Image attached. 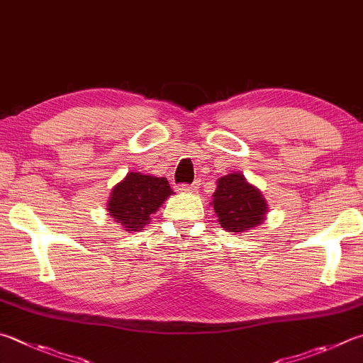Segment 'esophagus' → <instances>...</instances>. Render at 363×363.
Listing matches in <instances>:
<instances>
[{"label":"esophagus","instance_id":"obj_1","mask_svg":"<svg viewBox=\"0 0 363 363\" xmlns=\"http://www.w3.org/2000/svg\"><path fill=\"white\" fill-rule=\"evenodd\" d=\"M199 187H200L199 181H195L192 184H182L181 190H184V192H196V190H199Z\"/></svg>","mask_w":363,"mask_h":363}]
</instances>
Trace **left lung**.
<instances>
[{
	"label": "left lung",
	"instance_id": "obj_1",
	"mask_svg": "<svg viewBox=\"0 0 363 363\" xmlns=\"http://www.w3.org/2000/svg\"><path fill=\"white\" fill-rule=\"evenodd\" d=\"M213 208L220 227L241 233L260 225L267 213V203L259 189L246 182L245 176L232 173L217 181Z\"/></svg>",
	"mask_w": 363,
	"mask_h": 363
}]
</instances>
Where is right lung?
<instances>
[{"instance_id":"add662e5","label":"right lung","mask_w":363,"mask_h":363,"mask_svg":"<svg viewBox=\"0 0 363 363\" xmlns=\"http://www.w3.org/2000/svg\"><path fill=\"white\" fill-rule=\"evenodd\" d=\"M173 194L167 177L128 173L113 189L108 203L109 216L127 232H140L149 223L150 214Z\"/></svg>"}]
</instances>
